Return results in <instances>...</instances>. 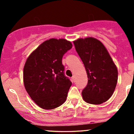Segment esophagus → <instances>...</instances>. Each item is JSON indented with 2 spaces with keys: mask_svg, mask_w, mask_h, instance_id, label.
I'll use <instances>...</instances> for the list:
<instances>
[{
  "mask_svg": "<svg viewBox=\"0 0 134 134\" xmlns=\"http://www.w3.org/2000/svg\"><path fill=\"white\" fill-rule=\"evenodd\" d=\"M72 81H73L74 82L76 81V77H75V76H72Z\"/></svg>",
  "mask_w": 134,
  "mask_h": 134,
  "instance_id": "34e87169",
  "label": "esophagus"
}]
</instances>
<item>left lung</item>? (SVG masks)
<instances>
[{
	"label": "left lung",
	"mask_w": 134,
	"mask_h": 134,
	"mask_svg": "<svg viewBox=\"0 0 134 134\" xmlns=\"http://www.w3.org/2000/svg\"><path fill=\"white\" fill-rule=\"evenodd\" d=\"M82 60L88 78L82 92V98L88 103L99 104L113 94L118 80V70L104 44L93 37L74 41Z\"/></svg>",
	"instance_id": "8db88e82"
}]
</instances>
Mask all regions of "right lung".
Listing matches in <instances>:
<instances>
[{
	"label": "right lung",
	"instance_id": "obj_1",
	"mask_svg": "<svg viewBox=\"0 0 134 134\" xmlns=\"http://www.w3.org/2000/svg\"><path fill=\"white\" fill-rule=\"evenodd\" d=\"M72 47L67 40L51 38L43 42L26 61L24 87L35 103L44 110L56 108L66 101L72 82L64 75L62 59Z\"/></svg>",
	"mask_w": 134,
	"mask_h": 134
}]
</instances>
